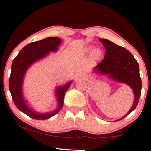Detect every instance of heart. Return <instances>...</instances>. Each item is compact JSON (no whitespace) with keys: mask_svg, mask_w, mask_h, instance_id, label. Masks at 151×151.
<instances>
[{"mask_svg":"<svg viewBox=\"0 0 151 151\" xmlns=\"http://www.w3.org/2000/svg\"><path fill=\"white\" fill-rule=\"evenodd\" d=\"M92 47L91 46H88L84 48L83 52L85 53H88L92 50ZM103 55V52L101 48H94L92 50V51L90 52V59L91 62L93 63H96L98 61H99L102 59Z\"/></svg>","mask_w":151,"mask_h":151,"instance_id":"1","label":"heart"}]
</instances>
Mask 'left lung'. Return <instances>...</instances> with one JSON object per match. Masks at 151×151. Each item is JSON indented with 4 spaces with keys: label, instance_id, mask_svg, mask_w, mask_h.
I'll use <instances>...</instances> for the list:
<instances>
[{
    "label": "left lung",
    "instance_id": "obj_1",
    "mask_svg": "<svg viewBox=\"0 0 151 151\" xmlns=\"http://www.w3.org/2000/svg\"><path fill=\"white\" fill-rule=\"evenodd\" d=\"M106 49L103 60L97 65L94 70L116 81L130 86L134 94V101L128 113L118 120L126 117L135 109L141 95L142 81L139 75V64L133 55L127 50L109 40L100 38ZM117 121V120H116Z\"/></svg>",
    "mask_w": 151,
    "mask_h": 151
}]
</instances>
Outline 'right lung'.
<instances>
[{
    "mask_svg": "<svg viewBox=\"0 0 151 151\" xmlns=\"http://www.w3.org/2000/svg\"><path fill=\"white\" fill-rule=\"evenodd\" d=\"M61 43V39L57 37H46L40 41L32 42L24 46L12 62L9 82L12 99L15 105L20 111L35 120H46L60 111L63 107L65 92L70 88L73 81H70L64 86H58L55 90V96L58 104L57 109L48 113L40 114L29 107L23 96L22 85L25 74L29 67L36 61L47 56L50 52H56Z\"/></svg>",
    "mask_w": 151,
    "mask_h": 151,
    "instance_id": "add662e5",
    "label": "right lung"
}]
</instances>
